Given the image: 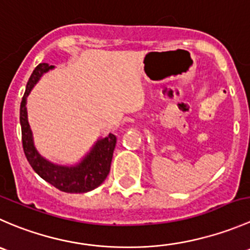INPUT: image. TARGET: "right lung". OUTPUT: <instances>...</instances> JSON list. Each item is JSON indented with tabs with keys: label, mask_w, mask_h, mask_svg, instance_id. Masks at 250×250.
<instances>
[{
	"label": "right lung",
	"mask_w": 250,
	"mask_h": 250,
	"mask_svg": "<svg viewBox=\"0 0 250 250\" xmlns=\"http://www.w3.org/2000/svg\"><path fill=\"white\" fill-rule=\"evenodd\" d=\"M52 69H54V65H48L47 63L39 64L34 69L26 83L25 93L21 103V126L24 153L34 171L52 186L66 193H86L97 188L107 179L117 145V137L113 133H109L107 137H100L93 143L90 152L74 165L57 164L42 157L34 142L33 131L28 120L26 103L28 96L30 95L34 86L40 81L44 73Z\"/></svg>",
	"instance_id": "obj_1"
}]
</instances>
